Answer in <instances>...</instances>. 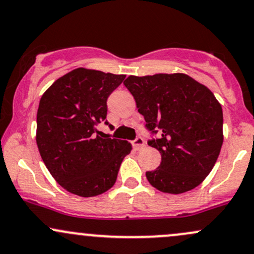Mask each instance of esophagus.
<instances>
[{
  "label": "esophagus",
  "mask_w": 254,
  "mask_h": 254,
  "mask_svg": "<svg viewBox=\"0 0 254 254\" xmlns=\"http://www.w3.org/2000/svg\"><path fill=\"white\" fill-rule=\"evenodd\" d=\"M144 145H145V142H144V139L142 138V137H137L136 139H133V141H132V147L137 150L142 149Z\"/></svg>",
  "instance_id": "esophagus-1"
}]
</instances>
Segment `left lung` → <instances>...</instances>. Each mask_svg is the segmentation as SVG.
<instances>
[{
    "mask_svg": "<svg viewBox=\"0 0 254 254\" xmlns=\"http://www.w3.org/2000/svg\"><path fill=\"white\" fill-rule=\"evenodd\" d=\"M145 127L159 138L148 141L161 164L145 173L151 186L179 194L197 188L215 166L223 143L222 107L212 92L186 74L129 76Z\"/></svg>",
    "mask_w": 254,
    "mask_h": 254,
    "instance_id": "8db88e82",
    "label": "left lung"
}]
</instances>
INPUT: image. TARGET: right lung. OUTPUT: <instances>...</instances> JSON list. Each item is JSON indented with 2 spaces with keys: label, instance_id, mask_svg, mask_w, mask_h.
<instances>
[{
  "label": "right lung",
  "instance_id": "1",
  "mask_svg": "<svg viewBox=\"0 0 254 254\" xmlns=\"http://www.w3.org/2000/svg\"><path fill=\"white\" fill-rule=\"evenodd\" d=\"M125 75L77 68L46 89L37 112V145L46 168L70 193L94 197L110 190L132 147L103 138L107 98Z\"/></svg>",
  "mask_w": 254,
  "mask_h": 254
}]
</instances>
